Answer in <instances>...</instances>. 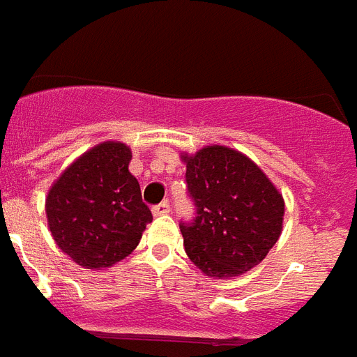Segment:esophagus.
<instances>
[{"instance_id":"obj_1","label":"esophagus","mask_w":357,"mask_h":357,"mask_svg":"<svg viewBox=\"0 0 357 357\" xmlns=\"http://www.w3.org/2000/svg\"><path fill=\"white\" fill-rule=\"evenodd\" d=\"M172 211V206H169V202L167 200H164V202H160V204L153 206V215L155 217H160V215H167Z\"/></svg>"}]
</instances>
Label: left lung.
I'll use <instances>...</instances> for the list:
<instances>
[{
  "instance_id": "8db88e82",
  "label": "left lung",
  "mask_w": 357,
  "mask_h": 357,
  "mask_svg": "<svg viewBox=\"0 0 357 357\" xmlns=\"http://www.w3.org/2000/svg\"><path fill=\"white\" fill-rule=\"evenodd\" d=\"M195 217L181 220L188 257L206 275L235 278L259 264L278 243L284 202L248 157L208 146L184 157Z\"/></svg>"
}]
</instances>
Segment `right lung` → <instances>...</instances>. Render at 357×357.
<instances>
[{"label":"right lung","mask_w":357,"mask_h":357,"mask_svg":"<svg viewBox=\"0 0 357 357\" xmlns=\"http://www.w3.org/2000/svg\"><path fill=\"white\" fill-rule=\"evenodd\" d=\"M129 160L128 146L100 144L67 167L49 191L52 237L82 266L107 268L128 257L153 220Z\"/></svg>","instance_id":"obj_1"}]
</instances>
